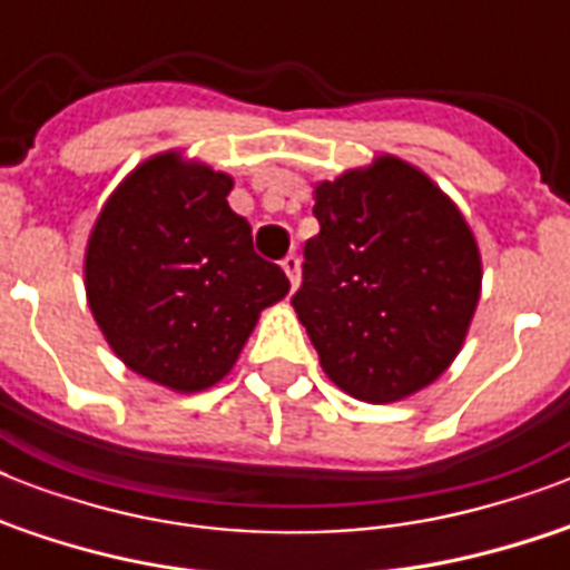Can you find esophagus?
Instances as JSON below:
<instances>
[{"mask_svg":"<svg viewBox=\"0 0 570 570\" xmlns=\"http://www.w3.org/2000/svg\"><path fill=\"white\" fill-rule=\"evenodd\" d=\"M281 268L286 272V277H289V284H293V289L298 286V275H302V259L295 257V254H286L284 259H281Z\"/></svg>","mask_w":570,"mask_h":570,"instance_id":"1","label":"esophagus"}]
</instances>
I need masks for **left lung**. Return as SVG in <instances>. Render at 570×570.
Listing matches in <instances>:
<instances>
[{
  "label": "left lung",
  "instance_id": "obj_1",
  "mask_svg": "<svg viewBox=\"0 0 570 570\" xmlns=\"http://www.w3.org/2000/svg\"><path fill=\"white\" fill-rule=\"evenodd\" d=\"M320 233L293 295L320 364L361 402H399L441 379L482 293L476 236L441 186L399 156L313 189Z\"/></svg>",
  "mask_w": 570,
  "mask_h": 570
}]
</instances>
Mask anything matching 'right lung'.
I'll use <instances>...</instances> for the list:
<instances>
[{
	"label": "right lung",
	"mask_w": 570,
	"mask_h": 570,
	"mask_svg": "<svg viewBox=\"0 0 570 570\" xmlns=\"http://www.w3.org/2000/svg\"><path fill=\"white\" fill-rule=\"evenodd\" d=\"M233 177L165 150L118 183L88 236L85 295L141 379L197 393L230 373L259 313L289 293L227 204Z\"/></svg>",
	"instance_id": "add662e5"
}]
</instances>
